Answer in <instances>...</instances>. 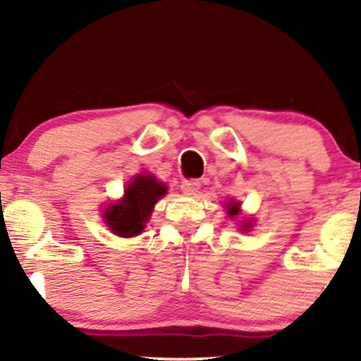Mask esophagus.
Instances as JSON below:
<instances>
[{"instance_id":"obj_1","label":"esophagus","mask_w":361,"mask_h":361,"mask_svg":"<svg viewBox=\"0 0 361 361\" xmlns=\"http://www.w3.org/2000/svg\"><path fill=\"white\" fill-rule=\"evenodd\" d=\"M200 190V181L198 180H185L181 183V192L185 195H195Z\"/></svg>"}]
</instances>
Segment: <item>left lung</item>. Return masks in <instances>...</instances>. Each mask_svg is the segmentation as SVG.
I'll return each instance as SVG.
<instances>
[{
    "mask_svg": "<svg viewBox=\"0 0 361 361\" xmlns=\"http://www.w3.org/2000/svg\"><path fill=\"white\" fill-rule=\"evenodd\" d=\"M239 205H241V204H239V202H234V200H229V204L226 205L227 214H229L231 219L235 217V215H239V212H241ZM251 227H252V221H246V222H243L241 231H244V233H247V231H250Z\"/></svg>",
    "mask_w": 361,
    "mask_h": 361,
    "instance_id": "left-lung-1",
    "label": "left lung"
}]
</instances>
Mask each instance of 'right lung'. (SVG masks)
<instances>
[{"label": "right lung", "mask_w": 361, "mask_h": 361, "mask_svg": "<svg viewBox=\"0 0 361 361\" xmlns=\"http://www.w3.org/2000/svg\"><path fill=\"white\" fill-rule=\"evenodd\" d=\"M168 186L156 180V176L140 173L128 181L123 197L110 204L103 212V222L120 238H134L146 227L156 202L166 195Z\"/></svg>", "instance_id": "add662e5"}]
</instances>
